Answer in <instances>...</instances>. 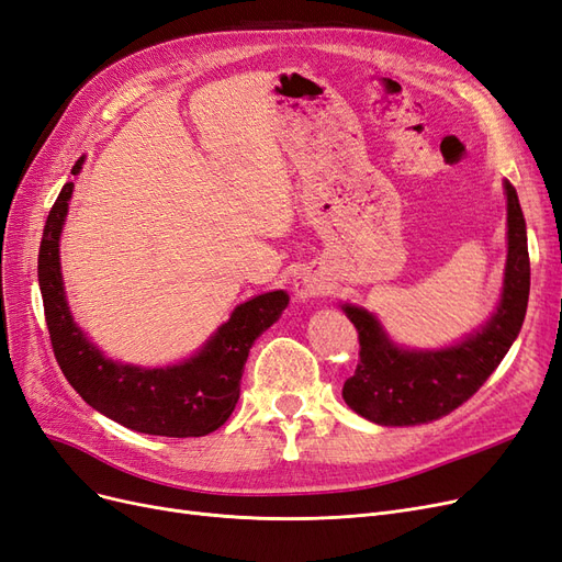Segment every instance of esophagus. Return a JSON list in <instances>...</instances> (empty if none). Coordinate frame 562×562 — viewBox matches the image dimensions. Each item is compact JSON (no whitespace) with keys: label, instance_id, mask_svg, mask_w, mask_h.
Masks as SVG:
<instances>
[{"label":"esophagus","instance_id":"obj_1","mask_svg":"<svg viewBox=\"0 0 562 562\" xmlns=\"http://www.w3.org/2000/svg\"><path fill=\"white\" fill-rule=\"evenodd\" d=\"M324 289H327V284H324L315 273H311V270H303V273L294 278V292L301 301L322 296Z\"/></svg>","mask_w":562,"mask_h":562}]
</instances>
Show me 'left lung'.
<instances>
[{"mask_svg":"<svg viewBox=\"0 0 562 562\" xmlns=\"http://www.w3.org/2000/svg\"><path fill=\"white\" fill-rule=\"evenodd\" d=\"M509 255L497 313L485 327L437 352L400 350L364 307L342 305L359 336V361L342 400L378 425L404 427L439 420L474 396L516 340L530 296V257L516 189L504 182Z\"/></svg>","mask_w":562,"mask_h":562,"instance_id":"obj_1","label":"left lung"}]
</instances>
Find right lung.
I'll return each instance as SVG.
<instances>
[{
  "mask_svg": "<svg viewBox=\"0 0 562 562\" xmlns=\"http://www.w3.org/2000/svg\"><path fill=\"white\" fill-rule=\"evenodd\" d=\"M83 158L71 168L79 175ZM75 184L67 182L53 203L40 247V289L53 355L81 400L114 423L154 437H205L220 429L240 396V378L255 342L289 303L268 292L233 311L207 346L184 364L139 369L116 364L90 342L69 315L58 259V240Z\"/></svg>",
  "mask_w": 562,
  "mask_h": 562,
  "instance_id": "obj_1",
  "label": "right lung"
}]
</instances>
